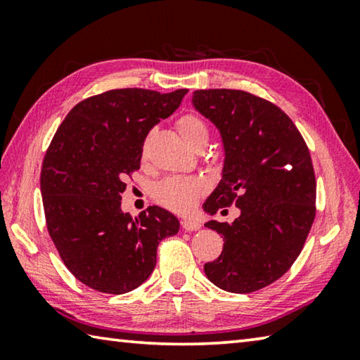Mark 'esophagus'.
Returning a JSON list of instances; mask_svg holds the SVG:
<instances>
[{"label": "esophagus", "instance_id": "34e87169", "mask_svg": "<svg viewBox=\"0 0 360 360\" xmlns=\"http://www.w3.org/2000/svg\"><path fill=\"white\" fill-rule=\"evenodd\" d=\"M181 225L186 231H195V230H200V227H202V224L198 221H193V219H182Z\"/></svg>", "mask_w": 360, "mask_h": 360}]
</instances>
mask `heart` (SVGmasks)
I'll return each mask as SVG.
<instances>
[{
	"mask_svg": "<svg viewBox=\"0 0 360 360\" xmlns=\"http://www.w3.org/2000/svg\"><path fill=\"white\" fill-rule=\"evenodd\" d=\"M176 130L193 149L208 141V125L197 114H182L176 120ZM203 191L205 182L200 178H195V176H172V178H165L155 184L152 193H154L157 202L165 206V208L184 212L192 208Z\"/></svg>",
	"mask_w": 360,
	"mask_h": 360,
	"instance_id": "1",
	"label": "heart"
}]
</instances>
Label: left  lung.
Listing matches in <instances>:
<instances>
[{"instance_id": "obj_1", "label": "left lung", "mask_w": 360, "mask_h": 360, "mask_svg": "<svg viewBox=\"0 0 360 360\" xmlns=\"http://www.w3.org/2000/svg\"><path fill=\"white\" fill-rule=\"evenodd\" d=\"M192 103L221 131L225 149L222 179L203 208L241 211L231 224L206 222L224 236V249L205 273L233 294L264 289L297 260L314 222L308 146L281 108L245 90H195Z\"/></svg>"}]
</instances>
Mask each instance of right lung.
Instances as JSON below:
<instances>
[{
    "mask_svg": "<svg viewBox=\"0 0 360 360\" xmlns=\"http://www.w3.org/2000/svg\"><path fill=\"white\" fill-rule=\"evenodd\" d=\"M187 89L160 94L114 89L85 98L60 124L41 168L46 225L66 268L105 294H125L150 276L158 243L178 233L172 212L120 210L125 178L139 169L152 127L179 108Z\"/></svg>",
    "mask_w": 360,
    "mask_h": 360,
    "instance_id": "right-lung-1",
    "label": "right lung"
}]
</instances>
